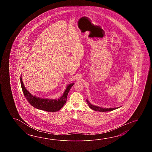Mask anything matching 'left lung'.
Here are the masks:
<instances>
[{
	"instance_id": "obj_1",
	"label": "left lung",
	"mask_w": 152,
	"mask_h": 152,
	"mask_svg": "<svg viewBox=\"0 0 152 152\" xmlns=\"http://www.w3.org/2000/svg\"><path fill=\"white\" fill-rule=\"evenodd\" d=\"M86 102H87V104L88 105V106L91 109L95 110V111H100V112L110 111L115 110V109H117L120 107H114V108H103V107H97V106H94V105H92L90 103V102H88V100H87V99H86Z\"/></svg>"
}]
</instances>
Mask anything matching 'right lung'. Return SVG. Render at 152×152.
I'll use <instances>...</instances> for the list:
<instances>
[{"instance_id":"right-lung-1","label":"right lung","mask_w":152,"mask_h":152,"mask_svg":"<svg viewBox=\"0 0 152 152\" xmlns=\"http://www.w3.org/2000/svg\"><path fill=\"white\" fill-rule=\"evenodd\" d=\"M20 80L23 94L29 103L36 109L48 112H56L61 109L62 107L65 105L67 101V97L69 91L74 85L73 83L68 85L63 95L60 98L58 99H50L45 98L44 99L33 96L26 89L21 77Z\"/></svg>"}]
</instances>
